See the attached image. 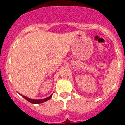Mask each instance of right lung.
Here are the masks:
<instances>
[{
	"mask_svg": "<svg viewBox=\"0 0 125 125\" xmlns=\"http://www.w3.org/2000/svg\"><path fill=\"white\" fill-rule=\"evenodd\" d=\"M21 96H22V95H21ZM52 96V94H51L50 96L47 97V98H44V99H42V100H33V99H31V98H27V97L25 96H22V97L24 98H25V100H27V101H28L29 102H30V103H31L39 104V103H42L45 102V101H47V100H50Z\"/></svg>",
	"mask_w": 125,
	"mask_h": 125,
	"instance_id": "1",
	"label": "right lung"
}]
</instances>
